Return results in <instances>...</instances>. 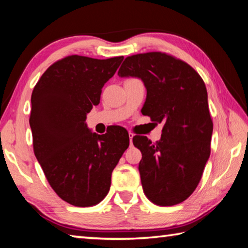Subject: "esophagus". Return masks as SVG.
<instances>
[{"mask_svg": "<svg viewBox=\"0 0 248 248\" xmlns=\"http://www.w3.org/2000/svg\"><path fill=\"white\" fill-rule=\"evenodd\" d=\"M133 137H134V134H133V133H131V132H129V140H130V144L132 143V139H133Z\"/></svg>", "mask_w": 248, "mask_h": 248, "instance_id": "esophagus-1", "label": "esophagus"}]
</instances>
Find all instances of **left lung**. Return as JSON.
Listing matches in <instances>:
<instances>
[{"label": "left lung", "mask_w": 248, "mask_h": 248, "mask_svg": "<svg viewBox=\"0 0 248 248\" xmlns=\"http://www.w3.org/2000/svg\"><path fill=\"white\" fill-rule=\"evenodd\" d=\"M118 75L143 82L142 114L164 124L155 143L141 136L132 140L142 153L139 171L145 196L164 207L183 202L198 186L210 156L213 124L204 82L186 62L162 52L125 58Z\"/></svg>", "instance_id": "1"}]
</instances>
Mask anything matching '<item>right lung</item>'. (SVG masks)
Listing matches in <instances>:
<instances>
[{
    "instance_id": "1",
    "label": "right lung",
    "mask_w": 248,
    "mask_h": 248,
    "mask_svg": "<svg viewBox=\"0 0 248 248\" xmlns=\"http://www.w3.org/2000/svg\"><path fill=\"white\" fill-rule=\"evenodd\" d=\"M123 60L66 57L49 66L32 91L33 152L52 189L75 207H91L105 198L112 170L129 146L124 129L97 134L85 123Z\"/></svg>"
}]
</instances>
